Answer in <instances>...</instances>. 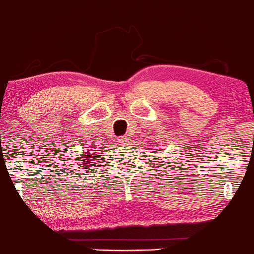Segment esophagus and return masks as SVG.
Masks as SVG:
<instances>
[{
  "mask_svg": "<svg viewBox=\"0 0 254 254\" xmlns=\"http://www.w3.org/2000/svg\"><path fill=\"white\" fill-rule=\"evenodd\" d=\"M127 141H129V138H127V136H121V137H119V143L127 144Z\"/></svg>",
  "mask_w": 254,
  "mask_h": 254,
  "instance_id": "obj_1",
  "label": "esophagus"
}]
</instances>
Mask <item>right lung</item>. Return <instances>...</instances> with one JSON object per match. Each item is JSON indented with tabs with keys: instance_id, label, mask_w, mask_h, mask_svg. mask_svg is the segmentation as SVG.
<instances>
[{
	"instance_id": "1",
	"label": "right lung",
	"mask_w": 254,
	"mask_h": 254,
	"mask_svg": "<svg viewBox=\"0 0 254 254\" xmlns=\"http://www.w3.org/2000/svg\"><path fill=\"white\" fill-rule=\"evenodd\" d=\"M94 153H95V151L93 149L84 150L83 157L81 159V161H82V162H80L81 167H83V170H87V168H88L89 166L92 165V157H93V155H94Z\"/></svg>"
}]
</instances>
